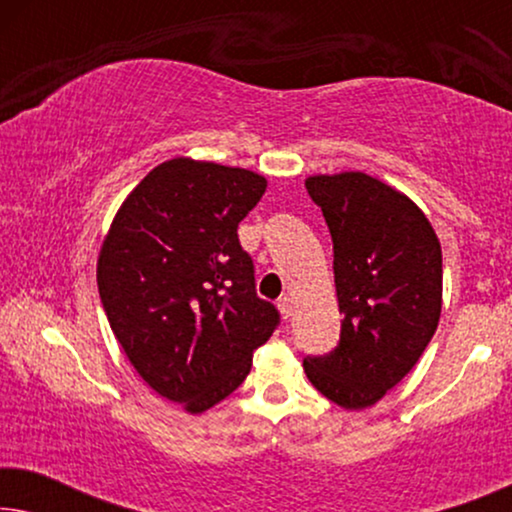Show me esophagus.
<instances>
[{"instance_id":"obj_1","label":"esophagus","mask_w":512,"mask_h":512,"mask_svg":"<svg viewBox=\"0 0 512 512\" xmlns=\"http://www.w3.org/2000/svg\"><path fill=\"white\" fill-rule=\"evenodd\" d=\"M277 307H279V314H282V319H291V314H293V300H291L289 296L279 298Z\"/></svg>"}]
</instances>
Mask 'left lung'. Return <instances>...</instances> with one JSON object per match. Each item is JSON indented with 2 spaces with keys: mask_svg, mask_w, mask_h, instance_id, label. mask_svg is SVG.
Listing matches in <instances>:
<instances>
[{
  "mask_svg": "<svg viewBox=\"0 0 512 512\" xmlns=\"http://www.w3.org/2000/svg\"><path fill=\"white\" fill-rule=\"evenodd\" d=\"M333 237L340 342L303 361L307 380L345 410L375 405L429 345L443 307V254L422 209L363 172L305 179Z\"/></svg>",
  "mask_w": 512,
  "mask_h": 512,
  "instance_id": "obj_1",
  "label": "left lung"
}]
</instances>
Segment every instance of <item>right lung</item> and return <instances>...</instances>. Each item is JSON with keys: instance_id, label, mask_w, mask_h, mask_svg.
<instances>
[{"instance_id": "add662e5", "label": "right lung", "mask_w": 512, "mask_h": 512, "mask_svg": "<svg viewBox=\"0 0 512 512\" xmlns=\"http://www.w3.org/2000/svg\"><path fill=\"white\" fill-rule=\"evenodd\" d=\"M265 188L242 167L165 160L132 188L102 242L97 289L118 345L156 394L191 415L240 387L279 324L237 240Z\"/></svg>"}]
</instances>
